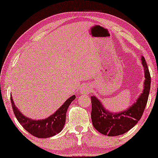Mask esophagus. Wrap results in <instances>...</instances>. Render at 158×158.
<instances>
[{
    "label": "esophagus",
    "instance_id": "obj_1",
    "mask_svg": "<svg viewBox=\"0 0 158 158\" xmlns=\"http://www.w3.org/2000/svg\"><path fill=\"white\" fill-rule=\"evenodd\" d=\"M92 90V87L89 85H85L82 87L81 90V94H87V93H89Z\"/></svg>",
    "mask_w": 158,
    "mask_h": 158
}]
</instances>
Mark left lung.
<instances>
[{
    "label": "left lung",
    "instance_id": "8db88e82",
    "mask_svg": "<svg viewBox=\"0 0 158 158\" xmlns=\"http://www.w3.org/2000/svg\"><path fill=\"white\" fill-rule=\"evenodd\" d=\"M141 64L143 66L145 77L143 92L127 110L119 113L110 112L103 106L97 97H91L92 125L103 135L115 136L126 133L137 124L143 115L151 89V76L143 56H141Z\"/></svg>",
    "mask_w": 158,
    "mask_h": 158
}]
</instances>
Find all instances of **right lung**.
<instances>
[{
    "instance_id": "obj_1",
    "label": "right lung",
    "mask_w": 158,
    "mask_h": 158,
    "mask_svg": "<svg viewBox=\"0 0 158 158\" xmlns=\"http://www.w3.org/2000/svg\"><path fill=\"white\" fill-rule=\"evenodd\" d=\"M10 98L15 117L23 127L35 137L50 138L63 130L66 123L67 109L71 103L76 99V96L73 95L69 97L55 113L42 120H33L22 114L14 103L12 94H10Z\"/></svg>"
}]
</instances>
